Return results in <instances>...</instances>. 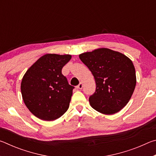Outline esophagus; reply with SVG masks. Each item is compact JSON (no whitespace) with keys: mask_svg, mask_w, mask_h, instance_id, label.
<instances>
[{"mask_svg":"<svg viewBox=\"0 0 156 156\" xmlns=\"http://www.w3.org/2000/svg\"><path fill=\"white\" fill-rule=\"evenodd\" d=\"M83 83H82V82H80V84H79L78 85L76 86V88L79 89H81L82 88H83Z\"/></svg>","mask_w":156,"mask_h":156,"instance_id":"1","label":"esophagus"}]
</instances>
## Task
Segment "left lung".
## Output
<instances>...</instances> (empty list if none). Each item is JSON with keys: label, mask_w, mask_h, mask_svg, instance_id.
Segmentation results:
<instances>
[{"label": "left lung", "mask_w": 156, "mask_h": 156, "mask_svg": "<svg viewBox=\"0 0 156 156\" xmlns=\"http://www.w3.org/2000/svg\"><path fill=\"white\" fill-rule=\"evenodd\" d=\"M79 58L96 81V92L89 98L91 107L106 115L120 112L129 102L136 87V70L131 59L108 48L84 52Z\"/></svg>", "instance_id": "8db88e82"}]
</instances>
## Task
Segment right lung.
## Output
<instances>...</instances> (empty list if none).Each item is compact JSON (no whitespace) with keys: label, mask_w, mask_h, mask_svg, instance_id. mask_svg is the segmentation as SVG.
I'll return each mask as SVG.
<instances>
[{"label":"right lung","mask_w":156,"mask_h":156,"mask_svg":"<svg viewBox=\"0 0 156 156\" xmlns=\"http://www.w3.org/2000/svg\"><path fill=\"white\" fill-rule=\"evenodd\" d=\"M69 54H47L28 69L20 89L26 107L39 119L51 121L67 112L74 87L69 84L62 69Z\"/></svg>","instance_id":"right-lung-1"}]
</instances>
